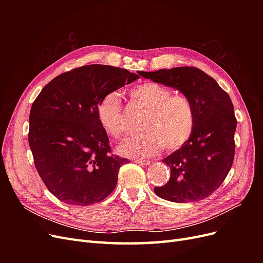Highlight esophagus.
I'll use <instances>...</instances> for the list:
<instances>
[{"label":"esophagus","instance_id":"esophagus-1","mask_svg":"<svg viewBox=\"0 0 263 263\" xmlns=\"http://www.w3.org/2000/svg\"><path fill=\"white\" fill-rule=\"evenodd\" d=\"M135 163L137 164H141V165H149L150 164V161L149 160H135Z\"/></svg>","mask_w":263,"mask_h":263}]
</instances>
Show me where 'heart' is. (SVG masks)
I'll return each mask as SVG.
<instances>
[{"mask_svg": "<svg viewBox=\"0 0 263 263\" xmlns=\"http://www.w3.org/2000/svg\"><path fill=\"white\" fill-rule=\"evenodd\" d=\"M130 97L148 109L142 122L144 134L126 138L118 146L119 155L129 158H149L163 147L176 150L191 137L194 128V109L190 100L182 94H171L168 87L153 81H144L130 87ZM101 127L112 137L124 132L121 97L109 92L97 107Z\"/></svg>", "mask_w": 263, "mask_h": 263, "instance_id": "heart-1", "label": "heart"}]
</instances>
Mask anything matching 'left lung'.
<instances>
[{"instance_id":"1","label":"left lung","mask_w":263,"mask_h":263,"mask_svg":"<svg viewBox=\"0 0 263 263\" xmlns=\"http://www.w3.org/2000/svg\"><path fill=\"white\" fill-rule=\"evenodd\" d=\"M138 73L178 90L194 109L193 133L162 160L171 176L163 186L155 187V193L176 203L204 200L220 186L233 165L237 121L232 100L212 77L194 67Z\"/></svg>"}]
</instances>
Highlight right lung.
Instances as JSON below:
<instances>
[{
	"instance_id": "obj_1",
	"label": "right lung",
	"mask_w": 263,
	"mask_h": 263,
	"mask_svg": "<svg viewBox=\"0 0 263 263\" xmlns=\"http://www.w3.org/2000/svg\"><path fill=\"white\" fill-rule=\"evenodd\" d=\"M136 79L122 68L83 66L52 79L36 98L28 142L39 176L58 200L86 206L113 192L128 159L109 155L97 107L105 94Z\"/></svg>"
}]
</instances>
